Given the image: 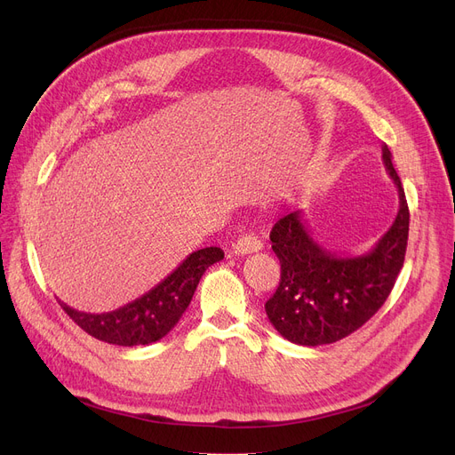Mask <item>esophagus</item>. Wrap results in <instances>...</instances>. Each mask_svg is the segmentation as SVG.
<instances>
[{
    "label": "esophagus",
    "instance_id": "obj_1",
    "mask_svg": "<svg viewBox=\"0 0 455 455\" xmlns=\"http://www.w3.org/2000/svg\"><path fill=\"white\" fill-rule=\"evenodd\" d=\"M261 242L258 240L256 235H252V234H243V235H240L235 240V243L232 245V252L235 254V256H245V254H252V252H258V251H261Z\"/></svg>",
    "mask_w": 455,
    "mask_h": 455
}]
</instances>
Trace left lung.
<instances>
[{
	"instance_id": "8db88e82",
	"label": "left lung",
	"mask_w": 455,
	"mask_h": 455,
	"mask_svg": "<svg viewBox=\"0 0 455 455\" xmlns=\"http://www.w3.org/2000/svg\"><path fill=\"white\" fill-rule=\"evenodd\" d=\"M381 158L398 188L400 206L395 223L372 251L362 256L331 254L309 235L300 210L283 215L271 230L282 271L266 312L280 336L291 343L319 347L350 336L393 290L408 247L410 210L386 143Z\"/></svg>"
}]
</instances>
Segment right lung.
Instances as JSON below:
<instances>
[{"label":"right lung","instance_id":"1","mask_svg":"<svg viewBox=\"0 0 455 455\" xmlns=\"http://www.w3.org/2000/svg\"><path fill=\"white\" fill-rule=\"evenodd\" d=\"M220 247H206L191 252L182 264L158 285L140 299L108 314H86L59 300L64 312L92 338L119 345L136 347L162 339L170 331L194 297L204 271L223 259Z\"/></svg>","mask_w":455,"mask_h":455}]
</instances>
